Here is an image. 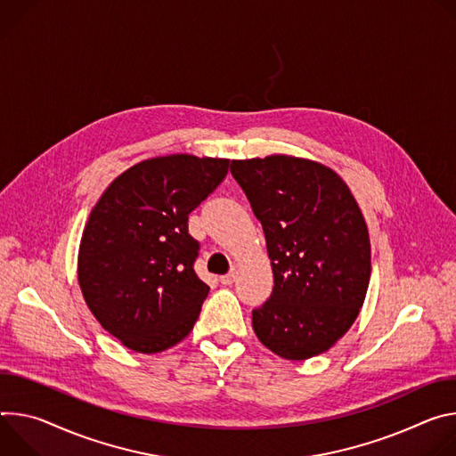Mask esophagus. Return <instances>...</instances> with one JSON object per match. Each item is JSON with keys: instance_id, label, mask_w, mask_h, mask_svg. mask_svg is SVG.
Returning a JSON list of instances; mask_svg holds the SVG:
<instances>
[{"instance_id": "obj_1", "label": "esophagus", "mask_w": 456, "mask_h": 456, "mask_svg": "<svg viewBox=\"0 0 456 456\" xmlns=\"http://www.w3.org/2000/svg\"><path fill=\"white\" fill-rule=\"evenodd\" d=\"M233 281H235V273H233V272L221 277V284H224V286H230Z\"/></svg>"}]
</instances>
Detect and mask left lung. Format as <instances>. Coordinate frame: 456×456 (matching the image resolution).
Wrapping results in <instances>:
<instances>
[{
	"mask_svg": "<svg viewBox=\"0 0 456 456\" xmlns=\"http://www.w3.org/2000/svg\"><path fill=\"white\" fill-rule=\"evenodd\" d=\"M232 175L261 221L273 291L251 312L257 338L286 361L328 351L361 314L371 275L364 216L342 177L284 154L233 159Z\"/></svg>",
	"mask_w": 456,
	"mask_h": 456,
	"instance_id": "1",
	"label": "left lung"
}]
</instances>
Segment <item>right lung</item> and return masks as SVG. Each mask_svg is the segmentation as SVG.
Returning <instances> with one entry per match:
<instances>
[{"mask_svg": "<svg viewBox=\"0 0 456 456\" xmlns=\"http://www.w3.org/2000/svg\"><path fill=\"white\" fill-rule=\"evenodd\" d=\"M230 159L170 154L118 175L85 224L77 282L95 321L137 353L179 344L210 288L193 272L188 214L226 177Z\"/></svg>", "mask_w": 456, "mask_h": 456, "instance_id": "add662e5", "label": "right lung"}]
</instances>
